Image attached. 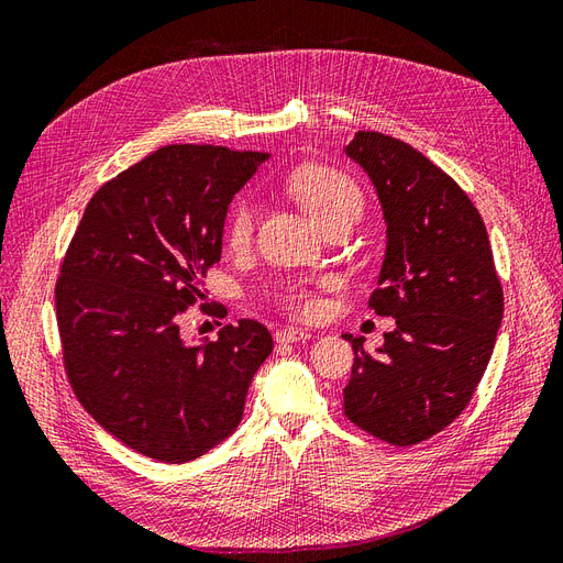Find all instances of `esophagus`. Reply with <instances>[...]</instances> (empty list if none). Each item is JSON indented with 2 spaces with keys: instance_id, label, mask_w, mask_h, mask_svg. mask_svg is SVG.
Listing matches in <instances>:
<instances>
[{
  "instance_id": "1",
  "label": "esophagus",
  "mask_w": 563,
  "mask_h": 563,
  "mask_svg": "<svg viewBox=\"0 0 563 563\" xmlns=\"http://www.w3.org/2000/svg\"><path fill=\"white\" fill-rule=\"evenodd\" d=\"M310 338V331H305V329H294V327H286V329H279L277 333H275V340L279 345H286V343H305V340Z\"/></svg>"
}]
</instances>
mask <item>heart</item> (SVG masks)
<instances>
[{
	"instance_id": "1",
	"label": "heart",
	"mask_w": 563,
	"mask_h": 563,
	"mask_svg": "<svg viewBox=\"0 0 563 563\" xmlns=\"http://www.w3.org/2000/svg\"><path fill=\"white\" fill-rule=\"evenodd\" d=\"M288 192L300 207L308 211L319 225H327L329 220L340 216H360L362 211V192L356 183L338 172L333 166L310 164L294 172L286 180ZM255 228V209L251 199H236L225 220V242L230 249H246ZM331 288V282H317L314 286L294 284L286 286L279 294V305L296 319H314L319 317L323 302L321 291Z\"/></svg>"
}]
</instances>
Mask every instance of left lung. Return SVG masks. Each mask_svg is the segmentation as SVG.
<instances>
[{"label":"left lung","mask_w":563,"mask_h":563,"mask_svg":"<svg viewBox=\"0 0 563 563\" xmlns=\"http://www.w3.org/2000/svg\"><path fill=\"white\" fill-rule=\"evenodd\" d=\"M376 185L387 253L368 308L395 317L376 356L345 335L347 420L391 446L434 437L465 411L496 345L505 296L486 225L446 172L408 143L356 131L345 147Z\"/></svg>","instance_id":"obj_1"}]
</instances>
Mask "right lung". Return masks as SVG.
I'll return each mask as SVG.
<instances>
[{"label": "right lung", "instance_id": "add662e5", "mask_svg": "<svg viewBox=\"0 0 563 563\" xmlns=\"http://www.w3.org/2000/svg\"><path fill=\"white\" fill-rule=\"evenodd\" d=\"M269 155L164 145L91 197L56 282L63 366L79 404L122 444L183 465L220 444L272 352L261 321L187 345L178 317L207 300L232 197Z\"/></svg>", "mask_w": 563, "mask_h": 563}]
</instances>
